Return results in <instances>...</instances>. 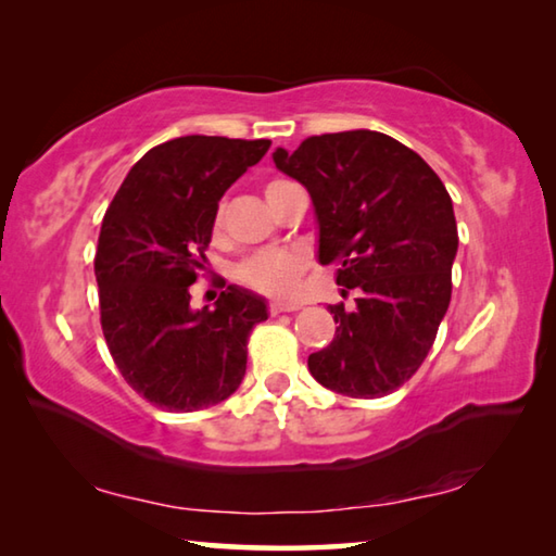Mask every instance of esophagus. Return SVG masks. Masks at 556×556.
Wrapping results in <instances>:
<instances>
[{
    "mask_svg": "<svg viewBox=\"0 0 556 556\" xmlns=\"http://www.w3.org/2000/svg\"><path fill=\"white\" fill-rule=\"evenodd\" d=\"M301 304H296V301H271L269 304V314L277 316V314H287V312H299Z\"/></svg>",
    "mask_w": 556,
    "mask_h": 556,
    "instance_id": "1",
    "label": "esophagus"
}]
</instances>
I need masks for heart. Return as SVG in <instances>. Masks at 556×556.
I'll return each instance as SVG.
<instances>
[{"label":"heart","instance_id":"1","mask_svg":"<svg viewBox=\"0 0 556 556\" xmlns=\"http://www.w3.org/2000/svg\"><path fill=\"white\" fill-rule=\"evenodd\" d=\"M287 184L289 181H269L265 186L267 201ZM215 225H220V218L215 220ZM304 269H306V257L296 250H262L257 255H252L250 260L242 262L238 269V277L242 285L257 289L262 294L289 296L296 291Z\"/></svg>","mask_w":556,"mask_h":556}]
</instances>
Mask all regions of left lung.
<instances>
[{"instance_id":"left-lung-1","label":"left lung","mask_w":556,"mask_h":556,"mask_svg":"<svg viewBox=\"0 0 556 556\" xmlns=\"http://www.w3.org/2000/svg\"><path fill=\"white\" fill-rule=\"evenodd\" d=\"M271 159L312 195L318 262L336 267L343 296L357 294L353 308L328 306L336 336L308 370L348 397L394 392L425 363L448 308L451 195L417 152L372 129L308 137Z\"/></svg>"}]
</instances>
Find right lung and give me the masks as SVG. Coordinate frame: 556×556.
Segmentation results:
<instances>
[{
  "instance_id": "obj_1",
  "label": "right lung",
  "mask_w": 556,
  "mask_h": 556,
  "mask_svg": "<svg viewBox=\"0 0 556 556\" xmlns=\"http://www.w3.org/2000/svg\"><path fill=\"white\" fill-rule=\"evenodd\" d=\"M269 139L188 135L129 168L102 218L96 279L112 361L135 392L168 412L213 407L240 388L252 326L267 301L230 285L191 308L218 201L267 154Z\"/></svg>"
}]
</instances>
